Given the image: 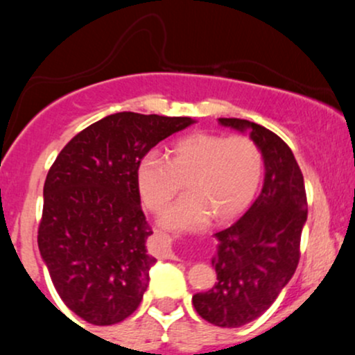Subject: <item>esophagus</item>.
Returning a JSON list of instances; mask_svg holds the SVG:
<instances>
[{
  "instance_id": "34e87169",
  "label": "esophagus",
  "mask_w": 355,
  "mask_h": 355,
  "mask_svg": "<svg viewBox=\"0 0 355 355\" xmlns=\"http://www.w3.org/2000/svg\"><path fill=\"white\" fill-rule=\"evenodd\" d=\"M165 242H166V247H168V250H166V257H170V259H173L172 250H170V239L165 237Z\"/></svg>"
}]
</instances>
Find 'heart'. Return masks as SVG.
<instances>
[{
  "label": "heart",
  "instance_id": "heart-1",
  "mask_svg": "<svg viewBox=\"0 0 355 355\" xmlns=\"http://www.w3.org/2000/svg\"><path fill=\"white\" fill-rule=\"evenodd\" d=\"M263 173V155L245 135L223 137L195 132L178 138L166 150V160L146 153L137 164V187L144 205L158 214L180 193L189 195L170 207L162 225L170 230H195L211 215L225 223L247 210Z\"/></svg>",
  "mask_w": 355,
  "mask_h": 355
}]
</instances>
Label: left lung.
<instances>
[{"label":"left lung","mask_w":355,"mask_h":355,"mask_svg":"<svg viewBox=\"0 0 355 355\" xmlns=\"http://www.w3.org/2000/svg\"><path fill=\"white\" fill-rule=\"evenodd\" d=\"M240 132L250 130L266 164V180L254 205L229 229L217 232L211 266L217 282L195 294V311L218 327H240L275 302L300 259V235L307 220L304 177L294 153L266 126L240 118H218Z\"/></svg>","instance_id":"8db88e82"}]
</instances>
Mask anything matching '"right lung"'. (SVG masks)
<instances>
[{"label": "right lung", "mask_w": 355, "mask_h": 355, "mask_svg": "<svg viewBox=\"0 0 355 355\" xmlns=\"http://www.w3.org/2000/svg\"><path fill=\"white\" fill-rule=\"evenodd\" d=\"M189 116L120 112L81 130L46 175L38 247L67 307L93 325L132 315L148 287L153 234L140 205L137 164Z\"/></svg>", "instance_id": "obj_1"}]
</instances>
